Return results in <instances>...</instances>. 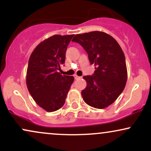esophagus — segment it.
Segmentation results:
<instances>
[{
	"label": "esophagus",
	"mask_w": 151,
	"mask_h": 151,
	"mask_svg": "<svg viewBox=\"0 0 151 151\" xmlns=\"http://www.w3.org/2000/svg\"><path fill=\"white\" fill-rule=\"evenodd\" d=\"M74 79H80V77H79V76H77V74H74Z\"/></svg>",
	"instance_id": "1"
}]
</instances>
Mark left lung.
<instances>
[{
  "mask_svg": "<svg viewBox=\"0 0 151 151\" xmlns=\"http://www.w3.org/2000/svg\"><path fill=\"white\" fill-rule=\"evenodd\" d=\"M72 42L80 44L94 65L92 76H84L86 86L81 91L84 102L96 109H104L121 94L127 81L124 52L115 39L101 31L77 34Z\"/></svg>",
  "mask_w": 151,
  "mask_h": 151,
  "instance_id": "1",
  "label": "left lung"
}]
</instances>
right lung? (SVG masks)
<instances>
[{
	"label": "right lung",
	"mask_w": 151,
	"mask_h": 151,
	"mask_svg": "<svg viewBox=\"0 0 151 151\" xmlns=\"http://www.w3.org/2000/svg\"><path fill=\"white\" fill-rule=\"evenodd\" d=\"M74 35H55L35 48L27 66L26 84L38 106L47 112L62 108L74 78L62 75L67 46Z\"/></svg>",
	"instance_id": "right-lung-1"
}]
</instances>
